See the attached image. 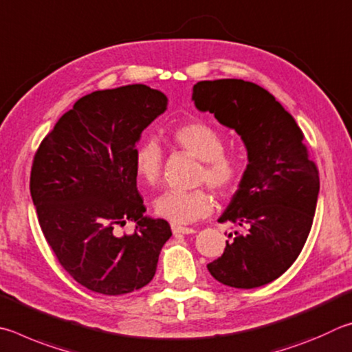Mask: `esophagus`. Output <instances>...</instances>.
I'll list each match as a JSON object with an SVG mask.
<instances>
[{"instance_id": "1", "label": "esophagus", "mask_w": 352, "mask_h": 352, "mask_svg": "<svg viewBox=\"0 0 352 352\" xmlns=\"http://www.w3.org/2000/svg\"><path fill=\"white\" fill-rule=\"evenodd\" d=\"M171 230L175 235H190V233H196V230L192 229V227H184L176 224H171Z\"/></svg>"}]
</instances>
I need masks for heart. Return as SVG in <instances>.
I'll return each instance as SVG.
<instances>
[{
    "label": "heart",
    "instance_id": "heart-1",
    "mask_svg": "<svg viewBox=\"0 0 352 352\" xmlns=\"http://www.w3.org/2000/svg\"><path fill=\"white\" fill-rule=\"evenodd\" d=\"M177 148L201 160L196 181L207 182L214 192L227 196L235 192L243 177L238 154L224 150V134L204 120L182 122L171 129ZM164 151L154 139H144L134 151V170L145 186H156L162 175ZM213 210V196L207 188L166 190L154 201V212L175 224L195 223Z\"/></svg>",
    "mask_w": 352,
    "mask_h": 352
}]
</instances>
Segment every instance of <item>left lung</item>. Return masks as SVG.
I'll list each match as a JSON object with an SVG mask.
<instances>
[{"label": "left lung", "mask_w": 352, "mask_h": 352, "mask_svg": "<svg viewBox=\"0 0 352 352\" xmlns=\"http://www.w3.org/2000/svg\"><path fill=\"white\" fill-rule=\"evenodd\" d=\"M196 108L241 135L248 168L219 223L229 233L224 254L207 264L226 286L254 289L281 276L309 235L320 190L317 165L294 117L261 86L238 78L204 80L193 86Z\"/></svg>", "instance_id": "1"}]
</instances>
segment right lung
Masks as SVG:
<instances>
[{
	"label": "right lung",
	"mask_w": 352,
	"mask_h": 352,
	"mask_svg": "<svg viewBox=\"0 0 352 352\" xmlns=\"http://www.w3.org/2000/svg\"><path fill=\"white\" fill-rule=\"evenodd\" d=\"M146 85L96 91L60 117L34 156L30 196L47 244L80 285L103 295L146 286L171 236L165 219L145 217L134 151L140 134L166 109ZM126 220L131 236L118 235Z\"/></svg>",
	"instance_id": "obj_1"
}]
</instances>
